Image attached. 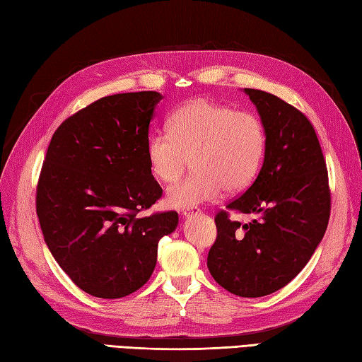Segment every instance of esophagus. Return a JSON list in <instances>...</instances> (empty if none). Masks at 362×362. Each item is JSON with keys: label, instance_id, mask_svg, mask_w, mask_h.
<instances>
[{"label": "esophagus", "instance_id": "34e87169", "mask_svg": "<svg viewBox=\"0 0 362 362\" xmlns=\"http://www.w3.org/2000/svg\"><path fill=\"white\" fill-rule=\"evenodd\" d=\"M199 213H201V210H199L197 206H196V209H189V210H183V211H182V214H183V216H185V218L194 216V214H199Z\"/></svg>", "mask_w": 362, "mask_h": 362}]
</instances>
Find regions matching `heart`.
<instances>
[{"instance_id": "b5f03b06", "label": "heart", "mask_w": 362, "mask_h": 362, "mask_svg": "<svg viewBox=\"0 0 362 362\" xmlns=\"http://www.w3.org/2000/svg\"><path fill=\"white\" fill-rule=\"evenodd\" d=\"M168 132L149 136L146 157L151 174L174 183L193 160L196 174L166 191L165 204L189 210L224 194L241 193L258 177L266 157L263 121L250 110L196 99L180 105L168 119Z\"/></svg>"}]
</instances>
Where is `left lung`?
Here are the masks:
<instances>
[{
  "label": "left lung",
  "mask_w": 362,
  "mask_h": 362,
  "mask_svg": "<svg viewBox=\"0 0 362 362\" xmlns=\"http://www.w3.org/2000/svg\"><path fill=\"white\" fill-rule=\"evenodd\" d=\"M266 127L261 171L245 193L221 210L206 266L222 288L263 297L302 271L325 235L332 209L327 163L310 119L279 96L244 88ZM257 214L241 225L229 211Z\"/></svg>",
  "instance_id": "obj_1"
}]
</instances>
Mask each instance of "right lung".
Wrapping results in <instances>:
<instances>
[{
  "label": "right lung",
  "mask_w": 362,
  "mask_h": 362,
  "mask_svg": "<svg viewBox=\"0 0 362 362\" xmlns=\"http://www.w3.org/2000/svg\"><path fill=\"white\" fill-rule=\"evenodd\" d=\"M157 91L98 99L54 132L37 183V216L54 259L76 286L99 298L140 289L177 211L152 213L163 189L146 157Z\"/></svg>",
  "instance_id": "1"
}]
</instances>
